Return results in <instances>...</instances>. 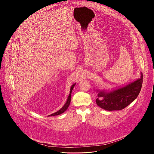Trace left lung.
Wrapping results in <instances>:
<instances>
[{
  "label": "left lung",
  "instance_id": "left-lung-1",
  "mask_svg": "<svg viewBox=\"0 0 154 154\" xmlns=\"http://www.w3.org/2000/svg\"><path fill=\"white\" fill-rule=\"evenodd\" d=\"M143 74L140 78L128 85L111 90L96 89L98 98L97 104L107 111L123 110L128 106L138 96L142 85Z\"/></svg>",
  "mask_w": 154,
  "mask_h": 154
}]
</instances>
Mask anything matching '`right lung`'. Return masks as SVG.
<instances>
[{
	"label": "right lung",
	"instance_id": "right-lung-1",
	"mask_svg": "<svg viewBox=\"0 0 154 154\" xmlns=\"http://www.w3.org/2000/svg\"><path fill=\"white\" fill-rule=\"evenodd\" d=\"M75 85H76V83L73 84L71 86V87H70V94H69V96H68V97H67V101H66V102L65 103V105H64V106H63V107H62L60 110H59V111H57V112H54V113H53V114H51L49 115L48 116H57V115L61 114L63 113V112H65V111L67 109V108L69 107V105H70V103L72 91L73 88H74V87H75Z\"/></svg>",
	"mask_w": 154,
	"mask_h": 154
}]
</instances>
